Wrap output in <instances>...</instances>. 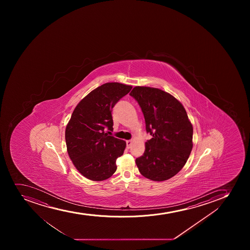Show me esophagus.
<instances>
[{
	"instance_id": "obj_1",
	"label": "esophagus",
	"mask_w": 250,
	"mask_h": 250,
	"mask_svg": "<svg viewBox=\"0 0 250 250\" xmlns=\"http://www.w3.org/2000/svg\"><path fill=\"white\" fill-rule=\"evenodd\" d=\"M126 145L128 148H130V146H131L132 145V140H127Z\"/></svg>"
}]
</instances>
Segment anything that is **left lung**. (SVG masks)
Returning <instances> with one entry per match:
<instances>
[{
  "label": "left lung",
  "mask_w": 250,
  "mask_h": 250,
  "mask_svg": "<svg viewBox=\"0 0 250 250\" xmlns=\"http://www.w3.org/2000/svg\"><path fill=\"white\" fill-rule=\"evenodd\" d=\"M144 113L146 142L144 155L136 159L139 172L156 182L168 180L185 166L192 149V125L183 104L161 89L136 86L129 94Z\"/></svg>",
  "instance_id": "1"
}]
</instances>
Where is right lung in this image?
Wrapping results in <instances>:
<instances>
[{
	"label": "right lung",
	"instance_id": "obj_1",
	"mask_svg": "<svg viewBox=\"0 0 250 250\" xmlns=\"http://www.w3.org/2000/svg\"><path fill=\"white\" fill-rule=\"evenodd\" d=\"M131 85L111 82L102 84L84 97L72 112L65 131L67 153L77 170L92 181L110 178L116 170L125 142L107 135L112 130L111 111Z\"/></svg>",
	"mask_w": 250,
	"mask_h": 250
}]
</instances>
